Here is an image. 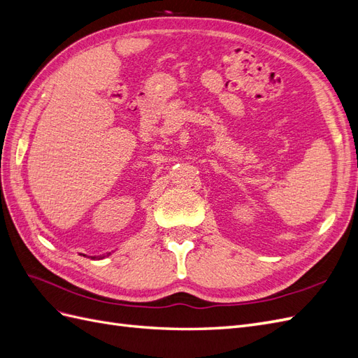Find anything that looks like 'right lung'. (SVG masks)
<instances>
[{"mask_svg": "<svg viewBox=\"0 0 358 358\" xmlns=\"http://www.w3.org/2000/svg\"><path fill=\"white\" fill-rule=\"evenodd\" d=\"M94 258H95V257H94Z\"/></svg>", "mask_w": 358, "mask_h": 358, "instance_id": "add662e5", "label": "right lung"}]
</instances>
